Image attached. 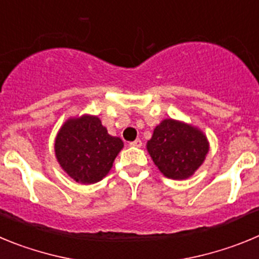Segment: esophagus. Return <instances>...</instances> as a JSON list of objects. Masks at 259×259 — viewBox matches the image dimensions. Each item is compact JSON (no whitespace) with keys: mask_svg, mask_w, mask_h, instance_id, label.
<instances>
[{"mask_svg":"<svg viewBox=\"0 0 259 259\" xmlns=\"http://www.w3.org/2000/svg\"><path fill=\"white\" fill-rule=\"evenodd\" d=\"M130 145L134 146V148H141V145H143V141H141L140 139H136V140H135V141L130 143Z\"/></svg>","mask_w":259,"mask_h":259,"instance_id":"1","label":"esophagus"}]
</instances>
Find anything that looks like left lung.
Instances as JSON below:
<instances>
[{"label": "left lung", "instance_id": "left-lung-1", "mask_svg": "<svg viewBox=\"0 0 259 259\" xmlns=\"http://www.w3.org/2000/svg\"><path fill=\"white\" fill-rule=\"evenodd\" d=\"M210 149L206 135L189 123L163 119L146 143L153 162L166 178L185 180L203 163Z\"/></svg>", "mask_w": 259, "mask_h": 259}]
</instances>
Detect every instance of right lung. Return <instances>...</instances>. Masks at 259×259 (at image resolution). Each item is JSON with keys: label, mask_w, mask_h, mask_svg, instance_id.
Returning <instances> with one entry per match:
<instances>
[{"label": "right lung", "mask_w": 259, "mask_h": 259, "mask_svg": "<svg viewBox=\"0 0 259 259\" xmlns=\"http://www.w3.org/2000/svg\"><path fill=\"white\" fill-rule=\"evenodd\" d=\"M122 139L111 136L97 115L71 116L59 128L54 140L57 162L71 179L95 184L110 172L123 149Z\"/></svg>", "instance_id": "add662e5"}]
</instances>
